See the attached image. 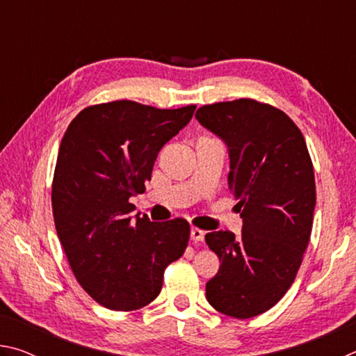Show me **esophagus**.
Returning <instances> with one entry per match:
<instances>
[{"label": "esophagus", "mask_w": 356, "mask_h": 356, "mask_svg": "<svg viewBox=\"0 0 356 356\" xmlns=\"http://www.w3.org/2000/svg\"><path fill=\"white\" fill-rule=\"evenodd\" d=\"M204 236H206V232H204L202 229L191 227V240H195V242H202Z\"/></svg>", "instance_id": "1"}]
</instances>
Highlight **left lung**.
Returning a JSON list of instances; mask_svg holds the SVG:
<instances>
[{"label": "left lung", "instance_id": "8db88e82", "mask_svg": "<svg viewBox=\"0 0 356 356\" xmlns=\"http://www.w3.org/2000/svg\"><path fill=\"white\" fill-rule=\"evenodd\" d=\"M196 118L227 144L229 191L243 218L242 237L206 234L221 262L206 297L222 314L250 318L284 297L303 261L316 206L312 160L293 120L264 102H216Z\"/></svg>", "mask_w": 356, "mask_h": 356}]
</instances>
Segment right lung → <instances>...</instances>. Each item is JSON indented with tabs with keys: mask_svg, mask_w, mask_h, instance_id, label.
I'll use <instances>...</instances> for the list:
<instances>
[{
	"mask_svg": "<svg viewBox=\"0 0 356 356\" xmlns=\"http://www.w3.org/2000/svg\"><path fill=\"white\" fill-rule=\"evenodd\" d=\"M195 108L113 100L84 108L65 130L51 185L55 226L78 284L104 308L154 301L166 267L188 246V221L135 220L129 200L146 191L160 149Z\"/></svg>",
	"mask_w": 356,
	"mask_h": 356,
	"instance_id": "add662e5",
	"label": "right lung"
}]
</instances>
